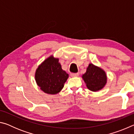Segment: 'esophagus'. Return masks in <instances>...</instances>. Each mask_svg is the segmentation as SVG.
<instances>
[{
  "label": "esophagus",
  "instance_id": "1",
  "mask_svg": "<svg viewBox=\"0 0 134 134\" xmlns=\"http://www.w3.org/2000/svg\"><path fill=\"white\" fill-rule=\"evenodd\" d=\"M70 75L71 77H77L79 76V73L78 72H77V73H71Z\"/></svg>",
  "mask_w": 134,
  "mask_h": 134
}]
</instances>
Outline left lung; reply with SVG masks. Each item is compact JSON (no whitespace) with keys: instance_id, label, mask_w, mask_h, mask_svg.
<instances>
[{"instance_id":"1","label":"left lung","mask_w":134,"mask_h":134,"mask_svg":"<svg viewBox=\"0 0 134 134\" xmlns=\"http://www.w3.org/2000/svg\"><path fill=\"white\" fill-rule=\"evenodd\" d=\"M82 78L88 89L97 92L102 89L107 83V76L103 69L90 63Z\"/></svg>"}]
</instances>
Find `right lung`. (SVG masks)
Masks as SVG:
<instances>
[{
	"instance_id": "obj_1",
	"label": "right lung",
	"mask_w": 134,
	"mask_h": 134,
	"mask_svg": "<svg viewBox=\"0 0 134 134\" xmlns=\"http://www.w3.org/2000/svg\"><path fill=\"white\" fill-rule=\"evenodd\" d=\"M69 78V74L62 69L59 59L53 55L41 64L35 74L36 83L45 93L55 94L64 87V84Z\"/></svg>"
}]
</instances>
